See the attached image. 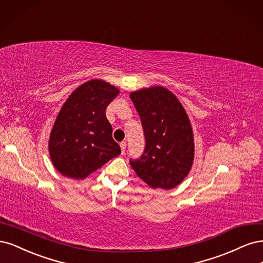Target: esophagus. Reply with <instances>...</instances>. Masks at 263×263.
Masks as SVG:
<instances>
[{
	"mask_svg": "<svg viewBox=\"0 0 263 263\" xmlns=\"http://www.w3.org/2000/svg\"><path fill=\"white\" fill-rule=\"evenodd\" d=\"M120 147H121L122 153H124L125 147H126V142H121V143H120Z\"/></svg>",
	"mask_w": 263,
	"mask_h": 263,
	"instance_id": "34e87169",
	"label": "esophagus"
}]
</instances>
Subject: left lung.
Wrapping results in <instances>:
<instances>
[{
	"label": "left lung",
	"mask_w": 263,
	"mask_h": 263,
	"mask_svg": "<svg viewBox=\"0 0 263 263\" xmlns=\"http://www.w3.org/2000/svg\"><path fill=\"white\" fill-rule=\"evenodd\" d=\"M145 135V148L130 165L151 188L169 190L188 176L194 158L189 117L173 92L163 86L132 91Z\"/></svg>",
	"instance_id": "8db88e82"
}]
</instances>
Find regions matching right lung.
Segmentation results:
<instances>
[{
	"instance_id": "right-lung-1",
	"label": "right lung",
	"mask_w": 263,
	"mask_h": 263,
	"mask_svg": "<svg viewBox=\"0 0 263 263\" xmlns=\"http://www.w3.org/2000/svg\"><path fill=\"white\" fill-rule=\"evenodd\" d=\"M119 91L108 82L90 80L65 100L49 139L50 158L59 173L84 179L120 155L106 117V108Z\"/></svg>"
}]
</instances>
